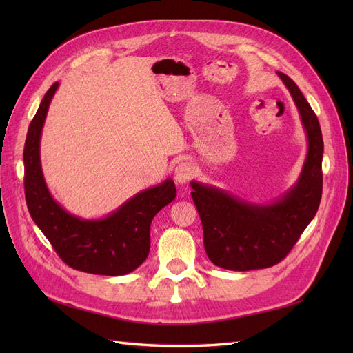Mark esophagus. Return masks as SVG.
Wrapping results in <instances>:
<instances>
[{
  "label": "esophagus",
  "mask_w": 353,
  "mask_h": 353,
  "mask_svg": "<svg viewBox=\"0 0 353 353\" xmlns=\"http://www.w3.org/2000/svg\"><path fill=\"white\" fill-rule=\"evenodd\" d=\"M193 176H194V168L190 162H183L175 168V172H174L175 183L187 184Z\"/></svg>",
  "instance_id": "34e87169"
}]
</instances>
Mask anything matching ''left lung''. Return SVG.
<instances>
[{"label":"left lung","mask_w":353,"mask_h":353,"mask_svg":"<svg viewBox=\"0 0 353 353\" xmlns=\"http://www.w3.org/2000/svg\"><path fill=\"white\" fill-rule=\"evenodd\" d=\"M307 137L297 183L275 201L256 205L228 191L191 181L208 258L230 271L262 270L283 261L318 210L323 194L324 143L318 117L297 85L279 72Z\"/></svg>","instance_id":"left-lung-1"}]
</instances>
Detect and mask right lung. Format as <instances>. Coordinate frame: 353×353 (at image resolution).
Here are the masks:
<instances>
[{"instance_id":"1","label":"right lung","mask_w":353,"mask_h":353,"mask_svg":"<svg viewBox=\"0 0 353 353\" xmlns=\"http://www.w3.org/2000/svg\"><path fill=\"white\" fill-rule=\"evenodd\" d=\"M59 88L52 83L32 119L25 150V196L32 219L70 268L99 275H125L137 270L150 252V225L159 210L176 196L174 181L147 188L126 200L110 215L82 219L52 199L41 168V134Z\"/></svg>"}]
</instances>
